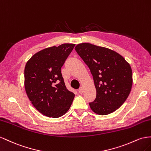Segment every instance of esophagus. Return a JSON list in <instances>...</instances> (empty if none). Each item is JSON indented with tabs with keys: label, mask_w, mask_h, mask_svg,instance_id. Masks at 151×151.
<instances>
[{
	"label": "esophagus",
	"mask_w": 151,
	"mask_h": 151,
	"mask_svg": "<svg viewBox=\"0 0 151 151\" xmlns=\"http://www.w3.org/2000/svg\"><path fill=\"white\" fill-rule=\"evenodd\" d=\"M83 92V88L82 87H80L79 89H78V92L80 93H82Z\"/></svg>",
	"instance_id": "esophagus-1"
}]
</instances>
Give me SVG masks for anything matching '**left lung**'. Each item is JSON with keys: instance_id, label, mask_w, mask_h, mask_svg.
<instances>
[{"instance_id": "8db88e82", "label": "left lung", "mask_w": 151, "mask_h": 151, "mask_svg": "<svg viewBox=\"0 0 151 151\" xmlns=\"http://www.w3.org/2000/svg\"><path fill=\"white\" fill-rule=\"evenodd\" d=\"M75 50L91 72L96 98L90 108L99 115L109 114L125 102L132 86V71L121 55L107 48L88 43L75 47Z\"/></svg>"}]
</instances>
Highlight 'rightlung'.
Segmentation results:
<instances>
[{
    "instance_id": "1",
    "label": "right lung",
    "mask_w": 151,
    "mask_h": 151,
    "mask_svg": "<svg viewBox=\"0 0 151 151\" xmlns=\"http://www.w3.org/2000/svg\"><path fill=\"white\" fill-rule=\"evenodd\" d=\"M75 46L63 44L46 48L34 54L26 64V92L33 106L48 117H61L74 99L75 94L66 88L61 70Z\"/></svg>"
}]
</instances>
